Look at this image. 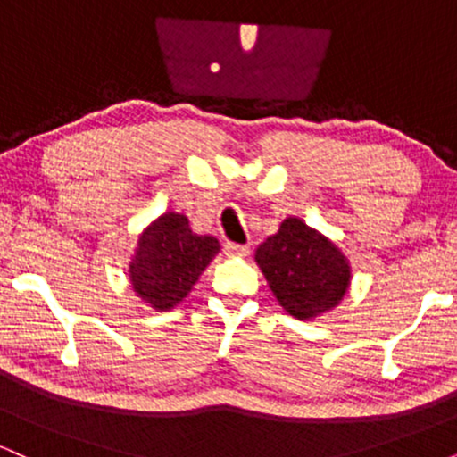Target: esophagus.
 <instances>
[{
  "label": "esophagus",
  "instance_id": "esophagus-1",
  "mask_svg": "<svg viewBox=\"0 0 457 457\" xmlns=\"http://www.w3.org/2000/svg\"><path fill=\"white\" fill-rule=\"evenodd\" d=\"M225 253L228 255H240V258H245V255H249L251 246L249 245H238V243H225Z\"/></svg>",
  "mask_w": 457,
  "mask_h": 457
}]
</instances>
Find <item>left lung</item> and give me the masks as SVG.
Listing matches in <instances>:
<instances>
[{"instance_id": "8db88e82", "label": "left lung", "mask_w": 457, "mask_h": 457, "mask_svg": "<svg viewBox=\"0 0 457 457\" xmlns=\"http://www.w3.org/2000/svg\"><path fill=\"white\" fill-rule=\"evenodd\" d=\"M255 262L281 307L298 320L335 307L348 290V262L301 219H286L279 232L258 246Z\"/></svg>"}]
</instances>
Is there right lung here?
Here are the masks:
<instances>
[{
  "mask_svg": "<svg viewBox=\"0 0 457 457\" xmlns=\"http://www.w3.org/2000/svg\"><path fill=\"white\" fill-rule=\"evenodd\" d=\"M214 236H197L185 214L167 212L145 229L130 264L133 290L156 309H171L182 301L219 253Z\"/></svg>",
  "mask_w": 457,
  "mask_h": 457,
  "instance_id": "obj_1",
  "label": "right lung"
}]
</instances>
